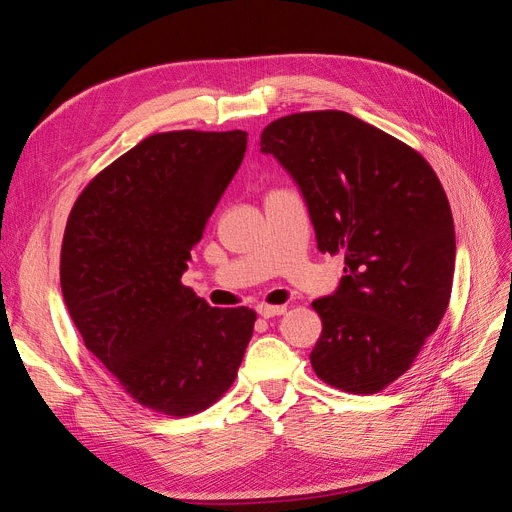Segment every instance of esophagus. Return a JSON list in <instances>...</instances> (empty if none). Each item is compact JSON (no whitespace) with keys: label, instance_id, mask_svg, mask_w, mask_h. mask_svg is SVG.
I'll list each match as a JSON object with an SVG mask.
<instances>
[{"label":"esophagus","instance_id":"obj_1","mask_svg":"<svg viewBox=\"0 0 512 512\" xmlns=\"http://www.w3.org/2000/svg\"><path fill=\"white\" fill-rule=\"evenodd\" d=\"M256 312L262 318H275V316H282L286 312V307L284 305H258Z\"/></svg>","mask_w":512,"mask_h":512}]
</instances>
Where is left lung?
I'll use <instances>...</instances> for the list:
<instances>
[{"label":"left lung","instance_id":"8db88e82","mask_svg":"<svg viewBox=\"0 0 512 512\" xmlns=\"http://www.w3.org/2000/svg\"><path fill=\"white\" fill-rule=\"evenodd\" d=\"M260 151L299 185L322 254L344 277L312 307L316 376L354 395L404 376L448 307L455 226L427 160L344 111L294 113L262 130Z\"/></svg>","mask_w":512,"mask_h":512}]
</instances>
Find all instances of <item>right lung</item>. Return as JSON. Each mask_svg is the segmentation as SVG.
I'll use <instances>...</instances> for the list:
<instances>
[{
  "mask_svg": "<svg viewBox=\"0 0 512 512\" xmlns=\"http://www.w3.org/2000/svg\"><path fill=\"white\" fill-rule=\"evenodd\" d=\"M247 132H162L123 153L76 198L61 292L87 350L138 404L190 416L237 378L256 314L211 307L181 275L239 170Z\"/></svg>",
  "mask_w": 512,
  "mask_h": 512,
  "instance_id": "obj_1",
  "label": "right lung"
}]
</instances>
